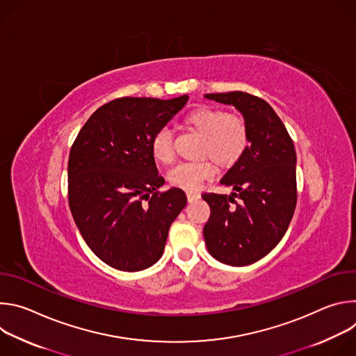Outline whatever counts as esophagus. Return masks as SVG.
Segmentation results:
<instances>
[{"label": "esophagus", "mask_w": 356, "mask_h": 356, "mask_svg": "<svg viewBox=\"0 0 356 356\" xmlns=\"http://www.w3.org/2000/svg\"><path fill=\"white\" fill-rule=\"evenodd\" d=\"M187 200L191 202L194 200H198L200 198V193H195V191H187Z\"/></svg>", "instance_id": "1"}]
</instances>
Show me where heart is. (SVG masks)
I'll list each match as a JSON object with an SVG mask.
<instances>
[{"instance_id": "b5f03b06", "label": "heart", "mask_w": 356, "mask_h": 356, "mask_svg": "<svg viewBox=\"0 0 356 356\" xmlns=\"http://www.w3.org/2000/svg\"><path fill=\"white\" fill-rule=\"evenodd\" d=\"M183 125L202 136L201 158L213 159L220 168L234 166L245 154L249 143V132L239 115L227 114L211 107H197L186 114ZM154 159L162 165L173 161V138L169 129H159L150 140ZM216 173L214 163L209 159L186 162L173 168L168 179L170 184L183 190H197Z\"/></svg>"}]
</instances>
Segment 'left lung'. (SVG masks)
Listing matches in <instances>:
<instances>
[{
  "instance_id": "8db88e82",
  "label": "left lung",
  "mask_w": 356,
  "mask_h": 356,
  "mask_svg": "<svg viewBox=\"0 0 356 356\" xmlns=\"http://www.w3.org/2000/svg\"><path fill=\"white\" fill-rule=\"evenodd\" d=\"M204 97L234 106L242 114L249 146L221 179V184L232 187L234 193L201 195L211 210L202 235L213 258L225 265L246 266L268 255L293 218L296 150L284 124L265 99L242 91Z\"/></svg>"
}]
</instances>
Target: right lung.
<instances>
[{
  "instance_id": "obj_1",
  "label": "right lung",
  "mask_w": 356,
  "mask_h": 356,
  "mask_svg": "<svg viewBox=\"0 0 356 356\" xmlns=\"http://www.w3.org/2000/svg\"><path fill=\"white\" fill-rule=\"evenodd\" d=\"M122 97L99 107L80 129L69 156V206L94 255L138 272L156 264L169 228L187 204L179 187L159 191L150 140L187 103Z\"/></svg>"
}]
</instances>
